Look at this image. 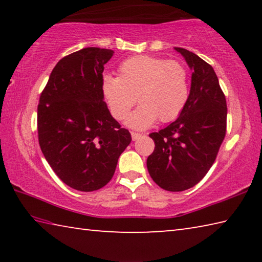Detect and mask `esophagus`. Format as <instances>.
<instances>
[{"label": "esophagus", "instance_id": "34e87169", "mask_svg": "<svg viewBox=\"0 0 262 262\" xmlns=\"http://www.w3.org/2000/svg\"><path fill=\"white\" fill-rule=\"evenodd\" d=\"M143 135V134H141V133H136V132H132V139H133V141H136L137 139H140V137Z\"/></svg>", "mask_w": 262, "mask_h": 262}]
</instances>
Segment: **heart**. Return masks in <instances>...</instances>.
<instances>
[{
  "mask_svg": "<svg viewBox=\"0 0 262 262\" xmlns=\"http://www.w3.org/2000/svg\"><path fill=\"white\" fill-rule=\"evenodd\" d=\"M101 91L112 117L123 121L136 103L141 106L127 125L144 129L157 120L168 122L183 112L189 97V76L183 62L137 55L121 62L118 76L106 74Z\"/></svg>",
  "mask_w": 262,
  "mask_h": 262,
  "instance_id": "obj_1",
  "label": "heart"
}]
</instances>
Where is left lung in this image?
<instances>
[{
	"instance_id": "1",
	"label": "left lung",
	"mask_w": 262,
	"mask_h": 262,
	"mask_svg": "<svg viewBox=\"0 0 262 262\" xmlns=\"http://www.w3.org/2000/svg\"><path fill=\"white\" fill-rule=\"evenodd\" d=\"M192 73L189 97L174 122L149 134L155 150L147 159L149 174L159 187L183 192L200 183L214 164L227 133V99L209 63L185 48Z\"/></svg>"
}]
</instances>
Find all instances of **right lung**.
<instances>
[{"instance_id": "right-lung-1", "label": "right lung", "mask_w": 262, "mask_h": 262, "mask_svg": "<svg viewBox=\"0 0 262 262\" xmlns=\"http://www.w3.org/2000/svg\"><path fill=\"white\" fill-rule=\"evenodd\" d=\"M106 48L86 47L62 57L38 105L39 145L55 174L81 192L97 190L114 174L132 141L112 118L101 91Z\"/></svg>"}]
</instances>
